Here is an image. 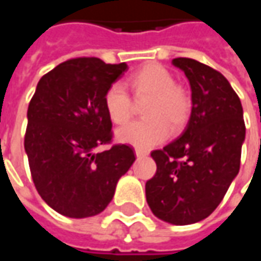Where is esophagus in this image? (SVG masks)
<instances>
[{
    "mask_svg": "<svg viewBox=\"0 0 261 261\" xmlns=\"http://www.w3.org/2000/svg\"><path fill=\"white\" fill-rule=\"evenodd\" d=\"M136 155L137 158H143V156L148 155V152L147 151H141V149H136Z\"/></svg>",
    "mask_w": 261,
    "mask_h": 261,
    "instance_id": "esophagus-1",
    "label": "esophagus"
}]
</instances>
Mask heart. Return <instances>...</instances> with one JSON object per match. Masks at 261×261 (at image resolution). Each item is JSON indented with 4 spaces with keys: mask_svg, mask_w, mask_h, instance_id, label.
Instances as JSON below:
<instances>
[{
    "mask_svg": "<svg viewBox=\"0 0 261 261\" xmlns=\"http://www.w3.org/2000/svg\"><path fill=\"white\" fill-rule=\"evenodd\" d=\"M127 85L134 96L141 99L149 96L145 106V120L131 123L117 131L120 143L138 149H149L164 143L172 130H178L189 117L191 99L176 85L172 73L165 67L151 63L128 77ZM105 109L116 124H125L133 114V100L121 83H113L105 93Z\"/></svg>",
    "mask_w": 261,
    "mask_h": 261,
    "instance_id": "b5f03b06",
    "label": "heart"
}]
</instances>
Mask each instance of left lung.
<instances>
[{"instance_id":"1","label":"left lung","mask_w":261,"mask_h":261,"mask_svg":"<svg viewBox=\"0 0 261 261\" xmlns=\"http://www.w3.org/2000/svg\"><path fill=\"white\" fill-rule=\"evenodd\" d=\"M189 80L192 110L187 128L151 152L155 175L145 184L149 209L172 225H191L218 207L240 168L246 127L240 99L225 76L200 62L176 58Z\"/></svg>"}]
</instances>
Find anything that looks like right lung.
<instances>
[{"label":"right lung","instance_id":"obj_1","mask_svg":"<svg viewBox=\"0 0 261 261\" xmlns=\"http://www.w3.org/2000/svg\"><path fill=\"white\" fill-rule=\"evenodd\" d=\"M127 65L77 58L42 76L28 107L25 152L38 194L67 218L103 212L118 179L136 161L125 144L97 152L112 141L105 93Z\"/></svg>","mask_w":261,"mask_h":261}]
</instances>
